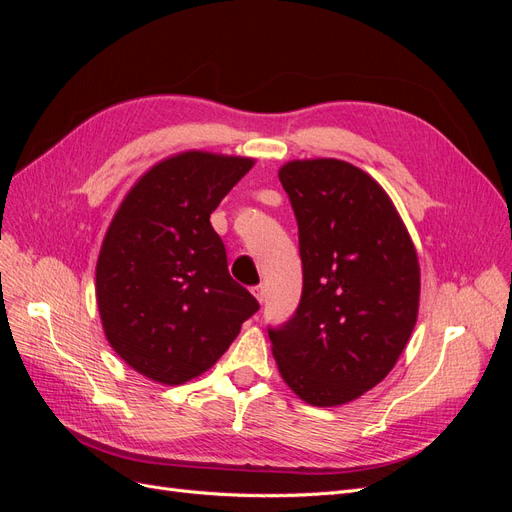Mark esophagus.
Instances as JSON below:
<instances>
[{"instance_id": "34e87169", "label": "esophagus", "mask_w": 512, "mask_h": 512, "mask_svg": "<svg viewBox=\"0 0 512 512\" xmlns=\"http://www.w3.org/2000/svg\"><path fill=\"white\" fill-rule=\"evenodd\" d=\"M252 292H254V297L258 299V303H260V305L265 303V286L258 284V286H254V288H252Z\"/></svg>"}]
</instances>
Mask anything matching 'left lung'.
<instances>
[{"label": "left lung", "mask_w": 512, "mask_h": 512, "mask_svg": "<svg viewBox=\"0 0 512 512\" xmlns=\"http://www.w3.org/2000/svg\"><path fill=\"white\" fill-rule=\"evenodd\" d=\"M280 181L299 226L301 301L269 327L290 389L342 406L397 363L416 324L421 271L404 222L380 185L342 160L288 162Z\"/></svg>", "instance_id": "1"}]
</instances>
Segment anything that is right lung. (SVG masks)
<instances>
[{"mask_svg": "<svg viewBox=\"0 0 512 512\" xmlns=\"http://www.w3.org/2000/svg\"><path fill=\"white\" fill-rule=\"evenodd\" d=\"M254 166L185 151L145 173L108 226L96 267L108 344L138 374L183 384L207 371L258 312L228 273L209 218Z\"/></svg>", "mask_w": 512, "mask_h": 512, "instance_id": "1", "label": "right lung"}]
</instances>
